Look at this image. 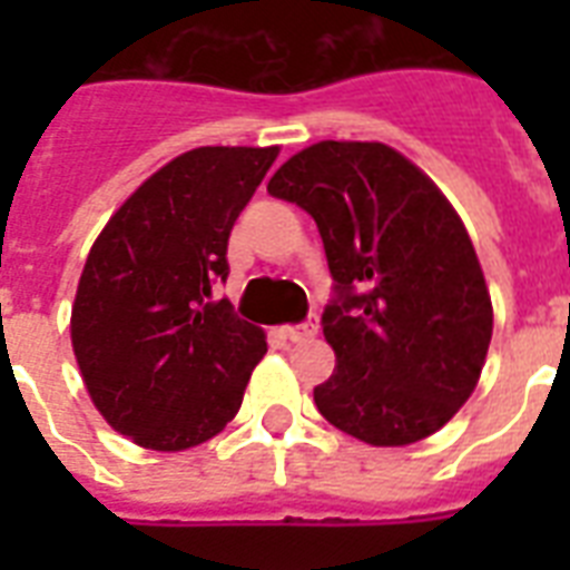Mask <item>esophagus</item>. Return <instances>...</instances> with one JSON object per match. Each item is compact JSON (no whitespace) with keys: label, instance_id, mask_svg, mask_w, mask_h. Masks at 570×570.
<instances>
[{"label":"esophagus","instance_id":"34e87169","mask_svg":"<svg viewBox=\"0 0 570 570\" xmlns=\"http://www.w3.org/2000/svg\"><path fill=\"white\" fill-rule=\"evenodd\" d=\"M316 331H320V320L313 316V320H307L304 325H289V328H284V337L289 340V343H304V340L316 337Z\"/></svg>","mask_w":570,"mask_h":570}]
</instances>
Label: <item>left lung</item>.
Instances as JSON below:
<instances>
[{"label": "left lung", "instance_id": "left-lung-1", "mask_svg": "<svg viewBox=\"0 0 570 570\" xmlns=\"http://www.w3.org/2000/svg\"><path fill=\"white\" fill-rule=\"evenodd\" d=\"M268 195L320 227L337 355L313 387L320 414L373 446L423 441L476 387L494 331L485 275L459 213L414 163L379 141H320L284 163Z\"/></svg>", "mask_w": 570, "mask_h": 570}]
</instances>
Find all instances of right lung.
Masks as SVG:
<instances>
[{
  "mask_svg": "<svg viewBox=\"0 0 570 570\" xmlns=\"http://www.w3.org/2000/svg\"><path fill=\"white\" fill-rule=\"evenodd\" d=\"M277 147H197L138 186L85 259L70 340L106 423L180 452L230 423L266 334L227 298V239Z\"/></svg>",
  "mask_w": 570,
  "mask_h": 570,
  "instance_id": "1",
  "label": "right lung"
}]
</instances>
